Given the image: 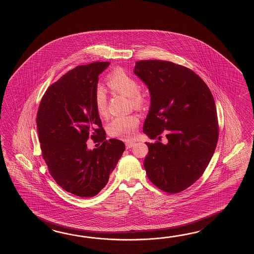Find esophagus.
Here are the masks:
<instances>
[{
	"instance_id": "34e87169",
	"label": "esophagus",
	"mask_w": 254,
	"mask_h": 254,
	"mask_svg": "<svg viewBox=\"0 0 254 254\" xmlns=\"http://www.w3.org/2000/svg\"><path fill=\"white\" fill-rule=\"evenodd\" d=\"M125 144H126L127 149H129V148H131L132 146L134 145V142L133 141H127Z\"/></svg>"
}]
</instances>
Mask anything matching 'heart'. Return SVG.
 <instances>
[{
  "instance_id": "heart-1",
  "label": "heart",
  "mask_w": 254,
  "mask_h": 254,
  "mask_svg": "<svg viewBox=\"0 0 254 254\" xmlns=\"http://www.w3.org/2000/svg\"><path fill=\"white\" fill-rule=\"evenodd\" d=\"M106 80L108 86L114 92L129 97L135 108H142L148 104V99L140 92L139 81L124 69L116 68L112 70L106 77ZM94 103L98 114L103 118H106L108 116L107 94L103 86L96 88L94 93ZM139 124L140 121L136 115H120L114 117L109 123L107 130L112 137L122 140H132L137 134Z\"/></svg>"
}]
</instances>
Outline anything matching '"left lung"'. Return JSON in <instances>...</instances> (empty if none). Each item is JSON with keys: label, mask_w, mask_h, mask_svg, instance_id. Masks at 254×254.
<instances>
[{"label": "left lung", "mask_w": 254, "mask_h": 254, "mask_svg": "<svg viewBox=\"0 0 254 254\" xmlns=\"http://www.w3.org/2000/svg\"><path fill=\"white\" fill-rule=\"evenodd\" d=\"M135 74L149 88L151 107L143 132L156 140L146 142L143 166L152 184L178 193L200 178L211 161L219 138L215 102L209 87L193 70L172 62H136Z\"/></svg>", "instance_id": "obj_1"}]
</instances>
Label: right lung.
I'll list each match as a JSON object with an SVG mask.
<instances>
[{
  "label": "right lung",
  "mask_w": 254,
  "mask_h": 254,
  "mask_svg": "<svg viewBox=\"0 0 254 254\" xmlns=\"http://www.w3.org/2000/svg\"><path fill=\"white\" fill-rule=\"evenodd\" d=\"M109 62L77 66L44 93L36 118L39 140L49 173L60 187L81 198L97 195L125 150V143L105 139L94 103L98 76ZM91 137L102 145L88 150Z\"/></svg>",
  "instance_id": "obj_1"
}]
</instances>
